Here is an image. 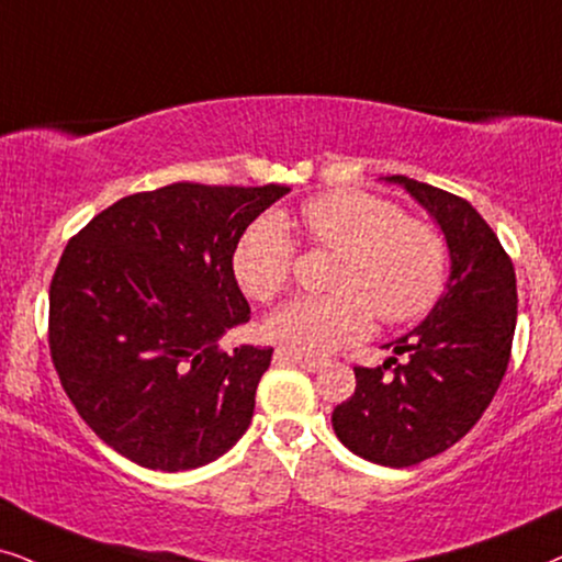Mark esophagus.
<instances>
[{"mask_svg": "<svg viewBox=\"0 0 562 562\" xmlns=\"http://www.w3.org/2000/svg\"><path fill=\"white\" fill-rule=\"evenodd\" d=\"M273 359H276V363H299V367L307 369V371H319L325 367L323 359H315V356H307V353L289 351V348H276Z\"/></svg>", "mask_w": 562, "mask_h": 562, "instance_id": "obj_1", "label": "esophagus"}]
</instances>
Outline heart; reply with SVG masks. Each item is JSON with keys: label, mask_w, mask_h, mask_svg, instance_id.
<instances>
[{"label": "heart", "mask_w": 562, "mask_h": 562, "mask_svg": "<svg viewBox=\"0 0 562 562\" xmlns=\"http://www.w3.org/2000/svg\"><path fill=\"white\" fill-rule=\"evenodd\" d=\"M299 224L317 247L340 252L327 296H299L276 310L266 333L302 353H330L371 330V319L400 325L424 317L447 283L449 252L441 232L387 199L330 191L299 209ZM232 271L239 289L271 302L289 286L294 239L276 214L255 218L237 239Z\"/></svg>", "instance_id": "obj_1"}]
</instances>
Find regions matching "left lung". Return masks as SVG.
<instances>
[{
	"mask_svg": "<svg viewBox=\"0 0 562 562\" xmlns=\"http://www.w3.org/2000/svg\"><path fill=\"white\" fill-rule=\"evenodd\" d=\"M387 180L436 218L451 271L424 323L384 346L407 352L408 361L397 364L390 356L376 369L356 367V392L333 411V428L353 454L411 468L457 443L491 405L512 359L516 273L470 201L405 175Z\"/></svg>",
	"mask_w": 562,
	"mask_h": 562,
	"instance_id": "1",
	"label": "left lung"
}]
</instances>
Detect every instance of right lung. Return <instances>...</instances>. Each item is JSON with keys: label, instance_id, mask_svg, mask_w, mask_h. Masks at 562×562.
I'll list each match as a JSON object with an SVG mask.
<instances>
[{"label": "right lung", "instance_id": "add662e5", "mask_svg": "<svg viewBox=\"0 0 562 562\" xmlns=\"http://www.w3.org/2000/svg\"><path fill=\"white\" fill-rule=\"evenodd\" d=\"M286 186L172 183L100 211L48 291V346L82 420L131 462L180 472L247 431L273 348L218 338L250 319L232 252Z\"/></svg>", "mask_w": 562, "mask_h": 562}]
</instances>
